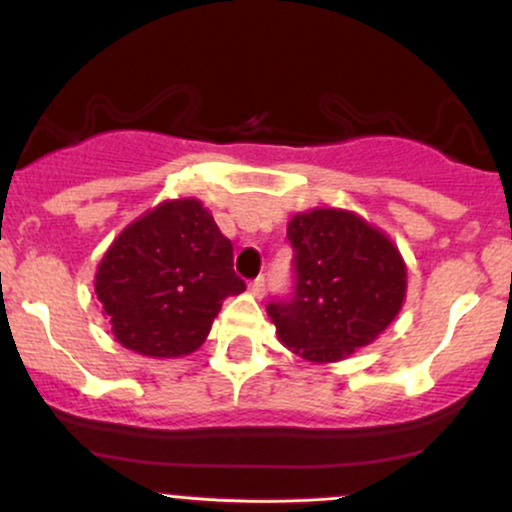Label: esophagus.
Here are the masks:
<instances>
[{
  "mask_svg": "<svg viewBox=\"0 0 512 512\" xmlns=\"http://www.w3.org/2000/svg\"><path fill=\"white\" fill-rule=\"evenodd\" d=\"M250 292L255 294L257 299H262V297H265V277H257L255 282L250 284Z\"/></svg>",
  "mask_w": 512,
  "mask_h": 512,
  "instance_id": "1",
  "label": "esophagus"
}]
</instances>
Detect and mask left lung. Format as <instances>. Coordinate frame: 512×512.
<instances>
[{
  "instance_id": "left-lung-1",
  "label": "left lung",
  "mask_w": 512,
  "mask_h": 512,
  "mask_svg": "<svg viewBox=\"0 0 512 512\" xmlns=\"http://www.w3.org/2000/svg\"><path fill=\"white\" fill-rule=\"evenodd\" d=\"M292 299L267 306L282 346L309 363H336L373 343L405 304L407 265L380 228L343 208L297 213Z\"/></svg>"
}]
</instances>
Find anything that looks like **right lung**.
Listing matches in <instances>:
<instances>
[{"label":"right lung","mask_w":512,"mask_h":512,"mask_svg":"<svg viewBox=\"0 0 512 512\" xmlns=\"http://www.w3.org/2000/svg\"><path fill=\"white\" fill-rule=\"evenodd\" d=\"M240 292L233 242L198 198L164 201L132 220L95 272L112 336L147 358L198 351L223 299Z\"/></svg>","instance_id":"add662e5"}]
</instances>
